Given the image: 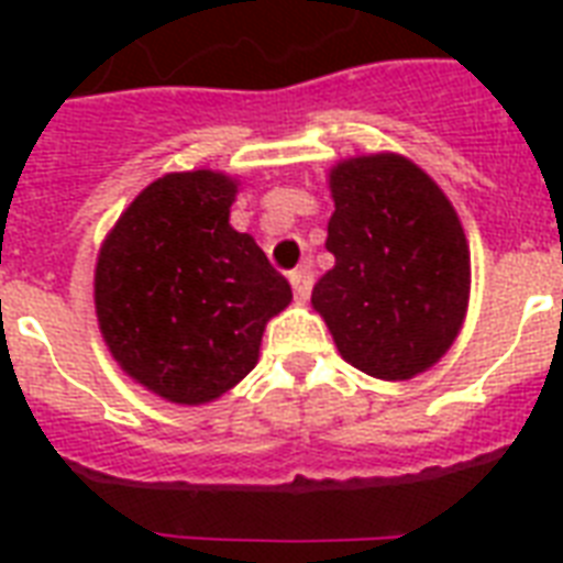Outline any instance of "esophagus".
Returning <instances> with one entry per match:
<instances>
[{
	"mask_svg": "<svg viewBox=\"0 0 563 563\" xmlns=\"http://www.w3.org/2000/svg\"><path fill=\"white\" fill-rule=\"evenodd\" d=\"M291 280V291H295V298L307 300L309 291H312V272L309 268H298V272L289 274Z\"/></svg>",
	"mask_w": 563,
	"mask_h": 563,
	"instance_id": "1",
	"label": "esophagus"
}]
</instances>
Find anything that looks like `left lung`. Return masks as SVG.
Segmentation results:
<instances>
[{
  "mask_svg": "<svg viewBox=\"0 0 563 563\" xmlns=\"http://www.w3.org/2000/svg\"><path fill=\"white\" fill-rule=\"evenodd\" d=\"M330 189L335 265L316 283L312 307L353 368L409 379L444 356L467 309L471 254L459 216L397 154L339 163Z\"/></svg>",
  "mask_w": 563,
  "mask_h": 563,
  "instance_id": "1",
  "label": "left lung"
}]
</instances>
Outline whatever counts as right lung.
Returning <instances> with one entry per match:
<instances>
[{"instance_id":"add662e5","label":"right lung","mask_w":563,"mask_h":563,"mask_svg":"<svg viewBox=\"0 0 563 563\" xmlns=\"http://www.w3.org/2000/svg\"><path fill=\"white\" fill-rule=\"evenodd\" d=\"M236 184L180 172L136 195L96 265V312L113 360L172 402H210L256 365L265 321L291 286L228 224Z\"/></svg>"}]
</instances>
